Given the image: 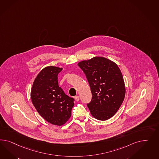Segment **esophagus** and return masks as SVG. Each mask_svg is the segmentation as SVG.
Returning <instances> with one entry per match:
<instances>
[{
    "label": "esophagus",
    "mask_w": 159,
    "mask_h": 159,
    "mask_svg": "<svg viewBox=\"0 0 159 159\" xmlns=\"http://www.w3.org/2000/svg\"><path fill=\"white\" fill-rule=\"evenodd\" d=\"M75 100L76 101H79V96H78V95H77V96H75Z\"/></svg>",
    "instance_id": "obj_1"
}]
</instances>
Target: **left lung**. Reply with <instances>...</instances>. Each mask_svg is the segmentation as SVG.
<instances>
[{
  "instance_id": "8db88e82",
  "label": "left lung",
  "mask_w": 159,
  "mask_h": 159,
  "mask_svg": "<svg viewBox=\"0 0 159 159\" xmlns=\"http://www.w3.org/2000/svg\"><path fill=\"white\" fill-rule=\"evenodd\" d=\"M86 75L92 93L87 107L91 115L107 120L119 110L125 94L124 79L120 69L112 61L101 57L78 63Z\"/></svg>"
}]
</instances>
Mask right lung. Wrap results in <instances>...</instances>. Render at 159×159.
<instances>
[{
  "mask_svg": "<svg viewBox=\"0 0 159 159\" xmlns=\"http://www.w3.org/2000/svg\"><path fill=\"white\" fill-rule=\"evenodd\" d=\"M62 70L52 66L43 69L34 79L30 92L32 102L40 115L57 125L68 120L75 101L58 86V74Z\"/></svg>",
  "mask_w": 159,
  "mask_h": 159,
  "instance_id": "obj_1",
  "label": "right lung"
}]
</instances>
